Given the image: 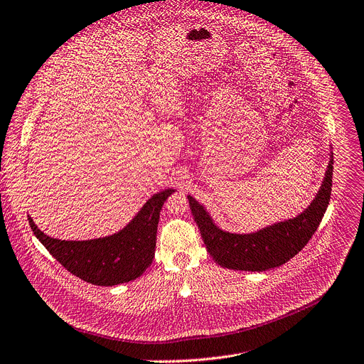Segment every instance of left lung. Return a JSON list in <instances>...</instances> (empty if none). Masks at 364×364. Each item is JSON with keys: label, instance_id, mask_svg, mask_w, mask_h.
I'll return each mask as SVG.
<instances>
[{"label": "left lung", "instance_id": "obj_1", "mask_svg": "<svg viewBox=\"0 0 364 364\" xmlns=\"http://www.w3.org/2000/svg\"><path fill=\"white\" fill-rule=\"evenodd\" d=\"M334 156L311 206L293 219L274 223L254 234H229L219 229L202 205L188 196L190 209L200 229L203 242L222 267L245 272H266L282 266L299 252L318 229L328 208L333 187Z\"/></svg>", "mask_w": 364, "mask_h": 364}]
</instances>
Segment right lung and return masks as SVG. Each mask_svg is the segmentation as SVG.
<instances>
[{
  "instance_id": "1",
  "label": "right lung",
  "mask_w": 364,
  "mask_h": 364,
  "mask_svg": "<svg viewBox=\"0 0 364 364\" xmlns=\"http://www.w3.org/2000/svg\"><path fill=\"white\" fill-rule=\"evenodd\" d=\"M173 193V188H167L154 194L134 220L106 238L60 241L45 235L30 216L28 223L50 255L70 273L91 284L114 286L138 279L152 262L159 212Z\"/></svg>"
}]
</instances>
